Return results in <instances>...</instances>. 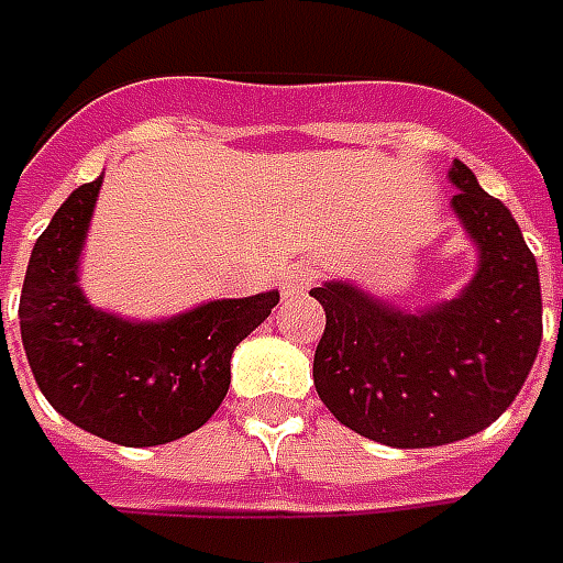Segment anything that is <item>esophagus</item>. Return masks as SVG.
<instances>
[{
  "label": "esophagus",
  "instance_id": "obj_1",
  "mask_svg": "<svg viewBox=\"0 0 563 563\" xmlns=\"http://www.w3.org/2000/svg\"><path fill=\"white\" fill-rule=\"evenodd\" d=\"M309 282H312V269L309 266H288L285 275H282V294L285 297H294V294H302V290L309 288Z\"/></svg>",
  "mask_w": 563,
  "mask_h": 563
}]
</instances>
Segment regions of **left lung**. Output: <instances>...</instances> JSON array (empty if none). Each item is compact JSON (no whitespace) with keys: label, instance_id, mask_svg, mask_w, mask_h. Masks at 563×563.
<instances>
[{"label":"left lung","instance_id":"left-lung-1","mask_svg":"<svg viewBox=\"0 0 563 563\" xmlns=\"http://www.w3.org/2000/svg\"><path fill=\"white\" fill-rule=\"evenodd\" d=\"M454 218L476 245V273L452 300L406 309L330 278L314 388L345 428L390 449H430L479 433L509 409L543 339L537 261L512 211L461 161Z\"/></svg>","mask_w":563,"mask_h":563}]
</instances>
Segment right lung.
<instances>
[{
	"label": "right lung",
	"mask_w": 563,
	"mask_h": 563,
	"mask_svg": "<svg viewBox=\"0 0 563 563\" xmlns=\"http://www.w3.org/2000/svg\"><path fill=\"white\" fill-rule=\"evenodd\" d=\"M102 175L75 187L30 254L20 339L38 388L93 437L145 449L199 430L230 388V357L278 290L209 300L157 321L99 309L81 290V254Z\"/></svg>",
	"instance_id": "obj_1"
}]
</instances>
